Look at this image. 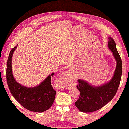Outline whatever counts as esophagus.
Masks as SVG:
<instances>
[{
	"label": "esophagus",
	"mask_w": 129,
	"mask_h": 129,
	"mask_svg": "<svg viewBox=\"0 0 129 129\" xmlns=\"http://www.w3.org/2000/svg\"><path fill=\"white\" fill-rule=\"evenodd\" d=\"M67 75H68V74H67V73H64V76H64H64H67Z\"/></svg>",
	"instance_id": "obj_1"
}]
</instances>
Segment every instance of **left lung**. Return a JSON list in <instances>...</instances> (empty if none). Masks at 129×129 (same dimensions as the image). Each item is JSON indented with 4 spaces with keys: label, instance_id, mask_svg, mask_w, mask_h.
I'll use <instances>...</instances> for the list:
<instances>
[{
    "label": "left lung",
    "instance_id": "8db88e82",
    "mask_svg": "<svg viewBox=\"0 0 129 129\" xmlns=\"http://www.w3.org/2000/svg\"><path fill=\"white\" fill-rule=\"evenodd\" d=\"M108 47L112 52L117 62L116 68L111 80L101 86H93L87 81L78 80L77 88L80 95L75 102L78 109L83 112H91L99 110L114 98L117 91L122 73V62L117 50L116 43L109 37Z\"/></svg>",
    "mask_w": 129,
    "mask_h": 129
}]
</instances>
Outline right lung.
<instances>
[{
	"mask_svg": "<svg viewBox=\"0 0 129 129\" xmlns=\"http://www.w3.org/2000/svg\"><path fill=\"white\" fill-rule=\"evenodd\" d=\"M17 47L11 50L7 62L6 81L10 91L14 99L27 110L44 112L51 107L55 98L56 91L51 85V79L54 73L35 87H26L18 83L14 79L12 70V58Z\"/></svg>",
	"mask_w": 129,
	"mask_h": 129,
	"instance_id": "add662e5",
	"label": "right lung"
}]
</instances>
